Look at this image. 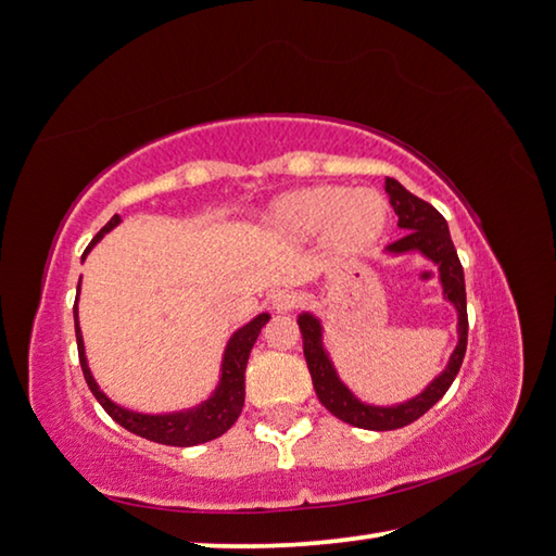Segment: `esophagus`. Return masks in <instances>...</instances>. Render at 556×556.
Masks as SVG:
<instances>
[{"label": "esophagus", "mask_w": 556, "mask_h": 556, "mask_svg": "<svg viewBox=\"0 0 556 556\" xmlns=\"http://www.w3.org/2000/svg\"><path fill=\"white\" fill-rule=\"evenodd\" d=\"M268 303L276 313H288V309L298 305V293H293V290H273L268 295Z\"/></svg>", "instance_id": "1"}]
</instances>
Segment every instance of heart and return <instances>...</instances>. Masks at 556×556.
<instances>
[{
    "mask_svg": "<svg viewBox=\"0 0 556 556\" xmlns=\"http://www.w3.org/2000/svg\"><path fill=\"white\" fill-rule=\"evenodd\" d=\"M268 219L290 239L323 233L339 256H354L374 247L386 229L388 204L371 188L349 190L342 185H315L288 192L273 202Z\"/></svg>",
    "mask_w": 556,
    "mask_h": 556,
    "instance_id": "b5f03b06",
    "label": "heart"
}]
</instances>
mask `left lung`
<instances>
[{"instance_id": "8db88e82", "label": "left lung", "mask_w": 556, "mask_h": 556, "mask_svg": "<svg viewBox=\"0 0 556 556\" xmlns=\"http://www.w3.org/2000/svg\"><path fill=\"white\" fill-rule=\"evenodd\" d=\"M386 192L388 198H391V207L397 214V227L405 231L401 239L386 249V256L397 258L407 256V253H417L420 258L434 263L437 273H440L442 298L456 313V346L440 376H434L420 393L407 397L403 403H366L342 381V378H339L337 366L325 344L323 319L315 313H307V309L298 315V327L300 332H303L305 362L309 368V376H313V386L319 403L342 422L376 432L397 430V427L410 425L417 417H422L430 410L434 403L442 401L444 393L450 391V386L454 383L456 374H459L466 354V334H469L464 268L459 263V256H456L446 219L430 202L415 198V194L410 190H405L395 178H386Z\"/></svg>"}]
</instances>
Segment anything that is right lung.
Returning a JSON list of instances; mask_svg holds the SVG:
<instances>
[{
    "mask_svg": "<svg viewBox=\"0 0 556 556\" xmlns=\"http://www.w3.org/2000/svg\"><path fill=\"white\" fill-rule=\"evenodd\" d=\"M119 222H122L119 214H114V217L106 222L100 231H97V237L90 241V247H87L83 253V261L87 253L102 241L104 233H110ZM77 298H80V283H77ZM73 315H75L77 354H80L85 381L90 386L97 403H100L104 407V413L110 415L116 425H122L124 430L139 434L143 440L168 444V446H194V444L217 440V437H222L233 422L239 420L243 397H247L243 374H247L249 354L261 334V327L270 319L268 313H258L229 337V342L224 346V354H222L219 381L204 401L175 413H136V410H129V407H122L119 403H114L112 397H106L104 391H100L90 366H87L83 329H80V319H77V300H75Z\"/></svg>",
    "mask_w": 556,
    "mask_h": 556,
    "instance_id": "1",
    "label": "right lung"
}]
</instances>
